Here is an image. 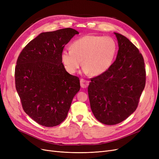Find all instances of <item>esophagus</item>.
<instances>
[{
    "label": "esophagus",
    "instance_id": "34e87169",
    "mask_svg": "<svg viewBox=\"0 0 159 159\" xmlns=\"http://www.w3.org/2000/svg\"><path fill=\"white\" fill-rule=\"evenodd\" d=\"M80 85L82 88H87L89 85V81L85 80L84 79L80 80Z\"/></svg>",
    "mask_w": 159,
    "mask_h": 159
}]
</instances>
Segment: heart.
Masks as SVG:
<instances>
[{
	"label": "heart",
	"mask_w": 159,
	"mask_h": 159,
	"mask_svg": "<svg viewBox=\"0 0 159 159\" xmlns=\"http://www.w3.org/2000/svg\"><path fill=\"white\" fill-rule=\"evenodd\" d=\"M116 52L117 44L112 38L86 35L76 40L71 49L62 50L61 59L70 74L75 73L83 60L85 73L98 76L109 69Z\"/></svg>",
	"instance_id": "heart-1"
}]
</instances>
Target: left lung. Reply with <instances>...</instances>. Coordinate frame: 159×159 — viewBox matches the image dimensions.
<instances>
[{"label": "left lung", "instance_id": "obj_1", "mask_svg": "<svg viewBox=\"0 0 159 159\" xmlns=\"http://www.w3.org/2000/svg\"><path fill=\"white\" fill-rule=\"evenodd\" d=\"M114 34L119 46L116 60L106 72L91 78L88 86L92 113L108 125L122 122L136 110L146 82L142 54L125 36Z\"/></svg>", "mask_w": 159, "mask_h": 159}]
</instances>
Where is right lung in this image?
Masks as SVG:
<instances>
[{
    "label": "right lung",
    "instance_id": "1",
    "mask_svg": "<svg viewBox=\"0 0 159 159\" xmlns=\"http://www.w3.org/2000/svg\"><path fill=\"white\" fill-rule=\"evenodd\" d=\"M78 34L70 28L42 32L18 57L14 75L22 108L42 126L63 122L80 89L79 78L66 71L61 59L64 46Z\"/></svg>",
    "mask_w": 159,
    "mask_h": 159
}]
</instances>
